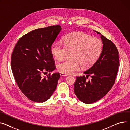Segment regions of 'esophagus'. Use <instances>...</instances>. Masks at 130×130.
Segmentation results:
<instances>
[{"label":"esophagus","mask_w":130,"mask_h":130,"mask_svg":"<svg viewBox=\"0 0 130 130\" xmlns=\"http://www.w3.org/2000/svg\"><path fill=\"white\" fill-rule=\"evenodd\" d=\"M60 76L61 77H65V76H67V74H66L64 73H60Z\"/></svg>","instance_id":"obj_1"}]
</instances>
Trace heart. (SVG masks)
<instances>
[{"label":"heart","instance_id":"heart-1","mask_svg":"<svg viewBox=\"0 0 130 130\" xmlns=\"http://www.w3.org/2000/svg\"><path fill=\"white\" fill-rule=\"evenodd\" d=\"M63 43L57 41L51 47V55L58 61L65 58L68 53L72 52L71 60H65L57 65L59 72L70 74L84 68L92 66L101 56L103 42L98 38L85 33L74 32L63 38Z\"/></svg>","mask_w":130,"mask_h":130}]
</instances>
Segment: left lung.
<instances>
[{"label":"left lung","instance_id":"obj_1","mask_svg":"<svg viewBox=\"0 0 130 130\" xmlns=\"http://www.w3.org/2000/svg\"><path fill=\"white\" fill-rule=\"evenodd\" d=\"M103 50L96 61L84 72L86 76L77 77L74 84V93L82 102L94 103L106 94L115 82L119 64V52L110 40L100 33ZM90 76L89 81L86 80Z\"/></svg>","mask_w":130,"mask_h":130}]
</instances>
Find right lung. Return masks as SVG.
Returning <instances> with one entry per match:
<instances>
[{"instance_id":"obj_1","label":"right lung","mask_w":130,"mask_h":130,"mask_svg":"<svg viewBox=\"0 0 130 130\" xmlns=\"http://www.w3.org/2000/svg\"><path fill=\"white\" fill-rule=\"evenodd\" d=\"M61 29L56 25L34 30L20 38L12 52L14 79L23 94L34 102L46 101L57 88L59 73L44 78L41 75L56 69L50 49Z\"/></svg>"}]
</instances>
